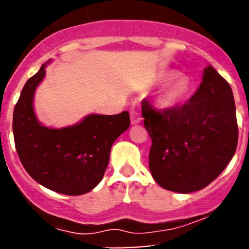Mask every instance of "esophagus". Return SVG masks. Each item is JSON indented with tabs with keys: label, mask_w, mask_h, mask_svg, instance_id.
Returning <instances> with one entry per match:
<instances>
[{
	"label": "esophagus",
	"mask_w": 249,
	"mask_h": 249,
	"mask_svg": "<svg viewBox=\"0 0 249 249\" xmlns=\"http://www.w3.org/2000/svg\"><path fill=\"white\" fill-rule=\"evenodd\" d=\"M142 122V117L138 113V111L132 110L131 111V123L132 124H138V123Z\"/></svg>",
	"instance_id": "obj_1"
}]
</instances>
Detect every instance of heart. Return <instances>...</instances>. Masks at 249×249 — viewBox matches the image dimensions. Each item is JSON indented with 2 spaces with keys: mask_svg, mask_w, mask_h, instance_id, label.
<instances>
[{
  "mask_svg": "<svg viewBox=\"0 0 249 249\" xmlns=\"http://www.w3.org/2000/svg\"><path fill=\"white\" fill-rule=\"evenodd\" d=\"M174 72L170 73V76ZM191 82L186 76H177L167 83L161 95V102L165 107H171L182 102L191 91Z\"/></svg>",
  "mask_w": 249,
  "mask_h": 249,
  "instance_id": "obj_1",
  "label": "heart"
}]
</instances>
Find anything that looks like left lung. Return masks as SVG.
<instances>
[{
    "label": "left lung",
    "mask_w": 249,
    "mask_h": 249,
    "mask_svg": "<svg viewBox=\"0 0 249 249\" xmlns=\"http://www.w3.org/2000/svg\"><path fill=\"white\" fill-rule=\"evenodd\" d=\"M142 113L152 139L148 167L165 190H202L232 160L238 145L235 102L230 84L211 65L181 107L158 111L144 99Z\"/></svg>",
    "instance_id": "1"
}]
</instances>
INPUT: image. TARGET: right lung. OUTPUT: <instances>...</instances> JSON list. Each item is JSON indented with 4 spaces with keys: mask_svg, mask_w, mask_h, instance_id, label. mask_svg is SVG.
Listing matches in <instances>:
<instances>
[{
    "mask_svg": "<svg viewBox=\"0 0 249 249\" xmlns=\"http://www.w3.org/2000/svg\"><path fill=\"white\" fill-rule=\"evenodd\" d=\"M48 63L28 79L14 108L16 151L25 171L42 186L82 196L102 181L111 147L130 126V115L127 111L113 116L88 115L71 126H44L35 115L34 97Z\"/></svg>",
    "mask_w": 249,
    "mask_h": 249,
    "instance_id": "right-lung-1",
    "label": "right lung"
}]
</instances>
